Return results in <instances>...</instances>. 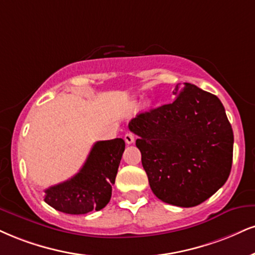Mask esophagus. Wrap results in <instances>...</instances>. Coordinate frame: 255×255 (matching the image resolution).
<instances>
[{
    "label": "esophagus",
    "mask_w": 255,
    "mask_h": 255,
    "mask_svg": "<svg viewBox=\"0 0 255 255\" xmlns=\"http://www.w3.org/2000/svg\"><path fill=\"white\" fill-rule=\"evenodd\" d=\"M125 141L127 145H130V143L134 142V134L133 133H126L125 135Z\"/></svg>",
    "instance_id": "esophagus-1"
}]
</instances>
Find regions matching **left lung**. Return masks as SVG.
<instances>
[{"mask_svg": "<svg viewBox=\"0 0 255 255\" xmlns=\"http://www.w3.org/2000/svg\"><path fill=\"white\" fill-rule=\"evenodd\" d=\"M172 103L136 115L128 125L153 194L190 208L213 196L228 179L232 126L219 97L190 83L177 84Z\"/></svg>", "mask_w": 255, "mask_h": 255, "instance_id": "8db88e82", "label": "left lung"}]
</instances>
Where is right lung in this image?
<instances>
[{"label":"right lung","mask_w":255,"mask_h":255,"mask_svg":"<svg viewBox=\"0 0 255 255\" xmlns=\"http://www.w3.org/2000/svg\"><path fill=\"white\" fill-rule=\"evenodd\" d=\"M125 146L121 137L97 141L79 172L46 189L44 201L56 210L72 215L103 209L112 197Z\"/></svg>","instance_id":"obj_1"}]
</instances>
